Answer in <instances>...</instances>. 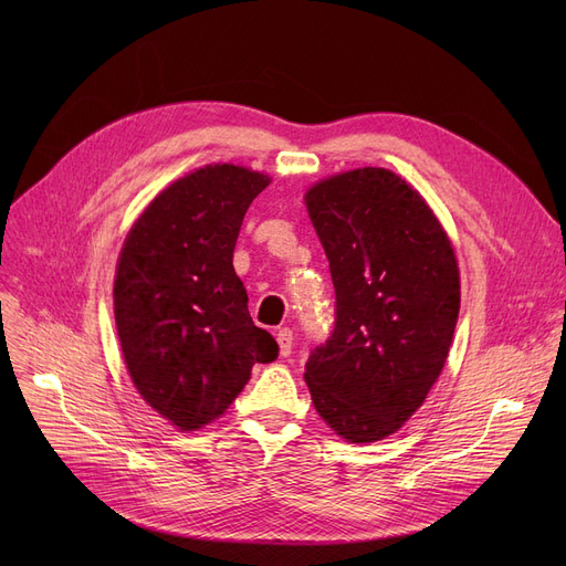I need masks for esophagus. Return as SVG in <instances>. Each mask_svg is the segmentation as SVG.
Segmentation results:
<instances>
[{
	"label": "esophagus",
	"mask_w": 566,
	"mask_h": 566,
	"mask_svg": "<svg viewBox=\"0 0 566 566\" xmlns=\"http://www.w3.org/2000/svg\"><path fill=\"white\" fill-rule=\"evenodd\" d=\"M277 344H280V353L284 355H291V348H293V333H291V328H280V333H277Z\"/></svg>",
	"instance_id": "obj_1"
}]
</instances>
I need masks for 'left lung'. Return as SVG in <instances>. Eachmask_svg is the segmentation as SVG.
<instances>
[{"mask_svg": "<svg viewBox=\"0 0 566 566\" xmlns=\"http://www.w3.org/2000/svg\"><path fill=\"white\" fill-rule=\"evenodd\" d=\"M305 203L337 298L333 335L312 350L305 382L337 436L382 440L424 403L448 360L461 307L454 248L390 169L323 178Z\"/></svg>", "mask_w": 566, "mask_h": 566, "instance_id": "obj_1", "label": "left lung"}]
</instances>
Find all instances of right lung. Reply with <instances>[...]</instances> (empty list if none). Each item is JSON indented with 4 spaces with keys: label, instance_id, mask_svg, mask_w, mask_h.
Returning <instances> with one entry per match:
<instances>
[{
    "label": "right lung",
    "instance_id": "1",
    "mask_svg": "<svg viewBox=\"0 0 566 566\" xmlns=\"http://www.w3.org/2000/svg\"><path fill=\"white\" fill-rule=\"evenodd\" d=\"M271 184L238 165H206L144 208L118 254L114 321L142 399L181 431L218 420L254 363L280 353L256 328L233 248L254 197Z\"/></svg>",
    "mask_w": 566,
    "mask_h": 566
}]
</instances>
